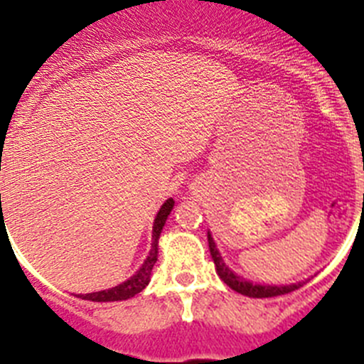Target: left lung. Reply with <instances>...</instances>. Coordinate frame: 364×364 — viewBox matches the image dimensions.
<instances>
[{"instance_id":"1","label":"left lung","mask_w":364,"mask_h":364,"mask_svg":"<svg viewBox=\"0 0 364 364\" xmlns=\"http://www.w3.org/2000/svg\"><path fill=\"white\" fill-rule=\"evenodd\" d=\"M208 242H210V252H211V257H213L215 266H217L218 277L226 282L231 290L239 291V294L247 295V297H253V299L277 297V295H284V294H290V291L299 290V288L304 284V282H299V284H291V286H260V284H252V282L242 281V279L237 277V275H235L231 269H228V266L224 264V260H222L220 253H218L217 246H215L210 233H208Z\"/></svg>"}]
</instances>
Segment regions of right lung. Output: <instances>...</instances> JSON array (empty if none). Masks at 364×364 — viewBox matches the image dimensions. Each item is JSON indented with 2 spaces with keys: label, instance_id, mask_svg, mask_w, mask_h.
<instances>
[{
  "label": "right lung",
  "instance_id": "1",
  "mask_svg": "<svg viewBox=\"0 0 364 364\" xmlns=\"http://www.w3.org/2000/svg\"><path fill=\"white\" fill-rule=\"evenodd\" d=\"M1 197V195H0ZM173 198L164 202V205L160 208L159 215L154 218V226H153V244H151V252L149 257L146 259V262L142 264V268L138 269L134 273L133 277L129 281L122 282V284L114 286L111 290H104V291H96V294H87V295H78L80 299H85V301H92V302H111V301H125V299L134 297L136 294L144 290L149 282L151 277V269H153L154 262H156V257H159V237L162 233V228L166 224L167 215L171 213L173 210Z\"/></svg>",
  "mask_w": 364,
  "mask_h": 364
}]
</instances>
